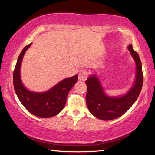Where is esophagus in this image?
<instances>
[{
    "label": "esophagus",
    "mask_w": 155,
    "mask_h": 155,
    "mask_svg": "<svg viewBox=\"0 0 155 155\" xmlns=\"http://www.w3.org/2000/svg\"><path fill=\"white\" fill-rule=\"evenodd\" d=\"M88 77V73L85 70H81L79 73V79L81 81H84Z\"/></svg>",
    "instance_id": "1"
}]
</instances>
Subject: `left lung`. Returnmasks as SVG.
<instances>
[{"label": "left lung", "mask_w": 155, "mask_h": 155, "mask_svg": "<svg viewBox=\"0 0 155 155\" xmlns=\"http://www.w3.org/2000/svg\"><path fill=\"white\" fill-rule=\"evenodd\" d=\"M136 63V75L132 86L125 93L119 96L106 94L100 79L95 74L86 80L87 92L86 103L90 113L101 120H111L123 115L136 102L143 85L141 62L138 53L133 50L132 44L127 47Z\"/></svg>", "instance_id": "8db88e82"}]
</instances>
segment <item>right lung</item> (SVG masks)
I'll return each mask as SVG.
<instances>
[{
  "instance_id": "add662e5",
  "label": "right lung",
  "mask_w": 155,
  "mask_h": 155,
  "mask_svg": "<svg viewBox=\"0 0 155 155\" xmlns=\"http://www.w3.org/2000/svg\"><path fill=\"white\" fill-rule=\"evenodd\" d=\"M32 43L26 46L19 54L14 71V87L19 100L30 113L41 118H49L63 109L68 94L78 81V74L64 79L45 92H33L25 87L20 76L23 57Z\"/></svg>"
}]
</instances>
